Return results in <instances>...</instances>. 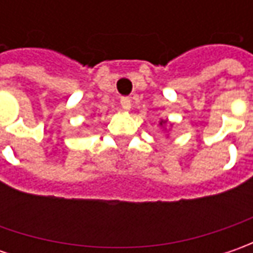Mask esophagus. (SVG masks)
Segmentation results:
<instances>
[{
	"label": "esophagus",
	"instance_id": "esophagus-1",
	"mask_svg": "<svg viewBox=\"0 0 253 253\" xmlns=\"http://www.w3.org/2000/svg\"><path fill=\"white\" fill-rule=\"evenodd\" d=\"M121 107L124 108V110H131L132 104H131V100L128 98V97H124V98H121Z\"/></svg>",
	"mask_w": 253,
	"mask_h": 253
}]
</instances>
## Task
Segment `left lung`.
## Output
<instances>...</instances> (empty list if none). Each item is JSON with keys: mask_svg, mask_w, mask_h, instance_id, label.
<instances>
[{"mask_svg": "<svg viewBox=\"0 0 253 253\" xmlns=\"http://www.w3.org/2000/svg\"><path fill=\"white\" fill-rule=\"evenodd\" d=\"M159 126L162 128V132H166V136L169 138V132L170 129H171V124H170L168 120H163V118H161V120H159Z\"/></svg>", "mask_w": 253, "mask_h": 253, "instance_id": "obj_1", "label": "left lung"}]
</instances>
